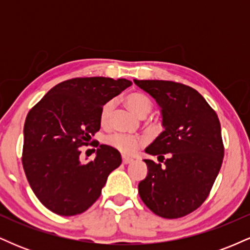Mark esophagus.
<instances>
[{
	"label": "esophagus",
	"instance_id": "1",
	"mask_svg": "<svg viewBox=\"0 0 250 250\" xmlns=\"http://www.w3.org/2000/svg\"><path fill=\"white\" fill-rule=\"evenodd\" d=\"M122 162L125 163V165H128V163L133 162V159H130V157H127V156H123L122 157Z\"/></svg>",
	"mask_w": 250,
	"mask_h": 250
}]
</instances>
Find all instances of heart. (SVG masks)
<instances>
[{
  "mask_svg": "<svg viewBox=\"0 0 250 250\" xmlns=\"http://www.w3.org/2000/svg\"><path fill=\"white\" fill-rule=\"evenodd\" d=\"M125 102L127 107L136 114L137 116L145 117L150 113L151 108H153V103L150 99L146 96L145 94L141 93H130L125 97ZM114 109V101H108L103 104L100 111V122L102 125H107L110 120L111 111ZM105 142L113 148L117 149L121 153L125 155H130L135 153L139 149L140 146L142 145V140L140 137L130 136V135L125 134H113L107 137Z\"/></svg>",
  "mask_w": 250,
  "mask_h": 250,
  "instance_id": "1",
  "label": "heart"
}]
</instances>
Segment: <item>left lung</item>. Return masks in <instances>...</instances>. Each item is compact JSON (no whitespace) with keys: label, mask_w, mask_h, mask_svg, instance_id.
Returning <instances> with one entry per match:
<instances>
[{"label":"left lung","mask_w":250,"mask_h":250,"mask_svg":"<svg viewBox=\"0 0 250 250\" xmlns=\"http://www.w3.org/2000/svg\"><path fill=\"white\" fill-rule=\"evenodd\" d=\"M134 83L159 104L165 128L145 151L162 161L168 155L163 167L145 160L148 173L139 183L140 197L165 219L186 216L207 199L222 165L219 117L199 91L188 85L161 80Z\"/></svg>","instance_id":"left-lung-1"}]
</instances>
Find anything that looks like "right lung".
<instances>
[{"instance_id": "1", "label": "right lung", "mask_w": 250, "mask_h": 250, "mask_svg": "<svg viewBox=\"0 0 250 250\" xmlns=\"http://www.w3.org/2000/svg\"><path fill=\"white\" fill-rule=\"evenodd\" d=\"M131 84L125 79L79 77L51 88L28 113L22 163L37 199L62 216L81 214L101 195L109 174L122 157L101 145L93 161L80 160V147L100 130L105 102Z\"/></svg>"}]
</instances>
